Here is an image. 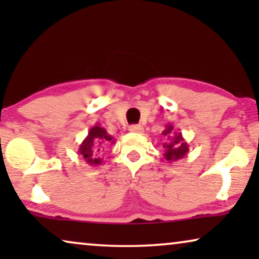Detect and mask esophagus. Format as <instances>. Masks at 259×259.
Segmentation results:
<instances>
[{
	"mask_svg": "<svg viewBox=\"0 0 259 259\" xmlns=\"http://www.w3.org/2000/svg\"><path fill=\"white\" fill-rule=\"evenodd\" d=\"M128 130H130V132H134V133H143L144 132V127L141 125H131Z\"/></svg>",
	"mask_w": 259,
	"mask_h": 259,
	"instance_id": "34e87169",
	"label": "esophagus"
}]
</instances>
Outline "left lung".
I'll use <instances>...</instances> for the list:
<instances>
[{"mask_svg":"<svg viewBox=\"0 0 259 259\" xmlns=\"http://www.w3.org/2000/svg\"><path fill=\"white\" fill-rule=\"evenodd\" d=\"M162 136L167 137V139H169V141L162 145L165 150L164 158L166 160L172 162L185 157L189 152V144L183 138L182 132L177 133L173 125L166 123L165 130L162 131Z\"/></svg>","mask_w":259,"mask_h":259,"instance_id":"1","label":"left lung"}]
</instances>
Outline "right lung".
Here are the masks:
<instances>
[{"instance_id": "add662e5", "label": "right lung", "mask_w": 259, "mask_h": 259, "mask_svg": "<svg viewBox=\"0 0 259 259\" xmlns=\"http://www.w3.org/2000/svg\"><path fill=\"white\" fill-rule=\"evenodd\" d=\"M114 138L109 136L104 127L97 123V125L90 130L88 136L81 143L77 152H79V154H81V157H82L83 160L88 165L99 166L102 164V152L109 145L114 144Z\"/></svg>"}]
</instances>
